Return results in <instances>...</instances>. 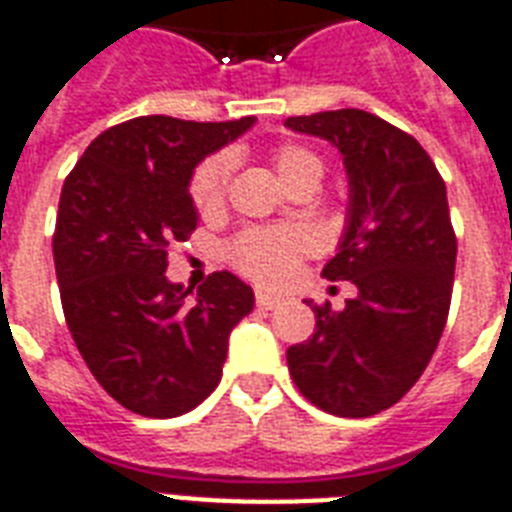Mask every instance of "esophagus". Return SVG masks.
<instances>
[{
    "label": "esophagus",
    "instance_id": "esophagus-1",
    "mask_svg": "<svg viewBox=\"0 0 512 512\" xmlns=\"http://www.w3.org/2000/svg\"><path fill=\"white\" fill-rule=\"evenodd\" d=\"M281 297L268 295V292H257V305L263 308V311H273V308H279Z\"/></svg>",
    "mask_w": 512,
    "mask_h": 512
}]
</instances>
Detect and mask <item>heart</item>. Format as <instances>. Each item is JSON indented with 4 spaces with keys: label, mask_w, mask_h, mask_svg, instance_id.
Here are the masks:
<instances>
[{
    "label": "heart",
    "mask_w": 512,
    "mask_h": 512,
    "mask_svg": "<svg viewBox=\"0 0 512 512\" xmlns=\"http://www.w3.org/2000/svg\"><path fill=\"white\" fill-rule=\"evenodd\" d=\"M273 170L279 175L281 185L289 188L297 180L316 177L324 172V164L311 148L284 143L273 151ZM231 162L228 156H209L196 167L188 185L193 207L201 215H209L220 209L225 199V185H228ZM308 249V236L300 228H252L244 231L231 244V260L241 273L260 284H279L292 273L297 257Z\"/></svg>",
    "instance_id": "obj_1"
}]
</instances>
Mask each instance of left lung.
Returning <instances> with one entry per match:
<instances>
[{
    "label": "left lung",
    "mask_w": 512,
    "mask_h": 512,
    "mask_svg": "<svg viewBox=\"0 0 512 512\" xmlns=\"http://www.w3.org/2000/svg\"><path fill=\"white\" fill-rule=\"evenodd\" d=\"M292 132L332 143L348 175V212L329 281H353L342 311L316 308V332L287 350L292 380L337 417H372L420 380L452 303L457 239L446 185L425 148L358 108L289 116Z\"/></svg>",
    "instance_id": "left-lung-1"
}]
</instances>
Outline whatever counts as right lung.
Segmentation results:
<instances>
[{
	"label": "right lung",
	"instance_id": "1",
	"mask_svg": "<svg viewBox=\"0 0 512 512\" xmlns=\"http://www.w3.org/2000/svg\"><path fill=\"white\" fill-rule=\"evenodd\" d=\"M255 116L183 122L138 116L92 140L63 183L52 257L60 303L95 380L124 409L167 420L217 388L228 337L255 308L239 276L172 284L167 252L199 225L193 170Z\"/></svg>",
	"mask_w": 512,
	"mask_h": 512
}]
</instances>
